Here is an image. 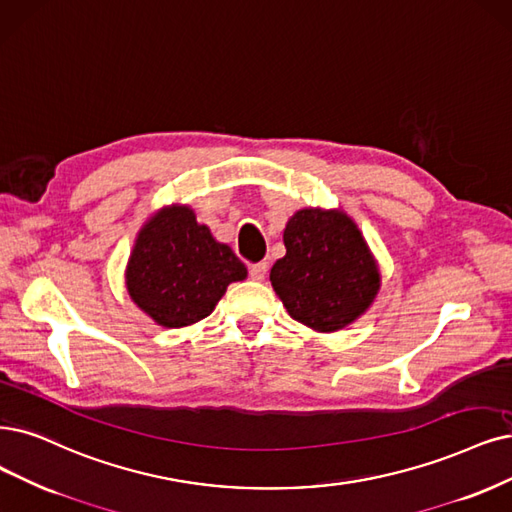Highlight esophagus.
I'll return each instance as SVG.
<instances>
[{
    "instance_id": "1",
    "label": "esophagus",
    "mask_w": 512,
    "mask_h": 512,
    "mask_svg": "<svg viewBox=\"0 0 512 512\" xmlns=\"http://www.w3.org/2000/svg\"><path fill=\"white\" fill-rule=\"evenodd\" d=\"M249 274L253 280H263L268 274V263L266 261H259V263H253V266L249 268Z\"/></svg>"
}]
</instances>
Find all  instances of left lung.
I'll return each mask as SVG.
<instances>
[{
  "mask_svg": "<svg viewBox=\"0 0 512 512\" xmlns=\"http://www.w3.org/2000/svg\"><path fill=\"white\" fill-rule=\"evenodd\" d=\"M287 255L274 263L272 287L297 323L339 331L361 316L380 289V272L354 221L304 208L285 230Z\"/></svg>",
  "mask_w": 512,
  "mask_h": 512,
  "instance_id": "8db88e82",
  "label": "left lung"
}]
</instances>
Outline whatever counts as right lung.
<instances>
[{
  "label": "right lung",
  "mask_w": 512,
  "mask_h": 512,
  "mask_svg": "<svg viewBox=\"0 0 512 512\" xmlns=\"http://www.w3.org/2000/svg\"><path fill=\"white\" fill-rule=\"evenodd\" d=\"M246 278L244 263L217 242L192 208L151 217L132 249L126 287L132 301L162 327H187L211 314L227 285Z\"/></svg>",
  "instance_id": "add662e5"
}]
</instances>
